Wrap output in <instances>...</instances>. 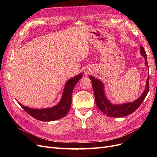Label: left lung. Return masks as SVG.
Wrapping results in <instances>:
<instances>
[{"instance_id": "obj_1", "label": "left lung", "mask_w": 157, "mask_h": 157, "mask_svg": "<svg viewBox=\"0 0 157 157\" xmlns=\"http://www.w3.org/2000/svg\"><path fill=\"white\" fill-rule=\"evenodd\" d=\"M140 53H141L143 56H144L145 59V65L148 67L147 55L144 48L141 46H140ZM149 75H148L146 83V86L144 91L142 95L138 98L137 100L132 102L123 103L122 104H113L105 96V91L104 90V86L102 82L99 79L95 78L92 76H89V78L91 80L92 83L95 103L98 108L108 116L114 118H120L127 116V115L134 112L139 108L144 100L148 91H149Z\"/></svg>"}]
</instances>
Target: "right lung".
I'll return each mask as SVG.
<instances>
[{
  "mask_svg": "<svg viewBox=\"0 0 157 157\" xmlns=\"http://www.w3.org/2000/svg\"><path fill=\"white\" fill-rule=\"evenodd\" d=\"M82 77H83L82 73H80L78 76L67 81L64 87L60 101L57 105L52 108L36 109L24 106L18 102V103L30 116L40 121H50L63 118L69 112L71 106V97L73 89Z\"/></svg>",
  "mask_w": 157,
  "mask_h": 157,
  "instance_id": "1",
  "label": "right lung"
}]
</instances>
